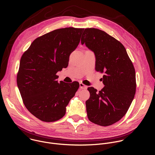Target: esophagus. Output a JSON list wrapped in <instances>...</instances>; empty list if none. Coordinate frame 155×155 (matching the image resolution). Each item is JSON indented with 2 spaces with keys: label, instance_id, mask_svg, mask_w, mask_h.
Returning <instances> with one entry per match:
<instances>
[{
  "label": "esophagus",
  "instance_id": "1",
  "mask_svg": "<svg viewBox=\"0 0 155 155\" xmlns=\"http://www.w3.org/2000/svg\"><path fill=\"white\" fill-rule=\"evenodd\" d=\"M80 87L81 89H86V86L84 85L83 83H80Z\"/></svg>",
  "mask_w": 155,
  "mask_h": 155
}]
</instances>
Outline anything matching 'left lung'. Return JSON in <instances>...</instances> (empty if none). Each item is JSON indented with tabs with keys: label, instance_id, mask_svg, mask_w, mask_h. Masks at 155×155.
Instances as JSON below:
<instances>
[{
	"label": "left lung",
	"instance_id": "1",
	"mask_svg": "<svg viewBox=\"0 0 155 155\" xmlns=\"http://www.w3.org/2000/svg\"><path fill=\"white\" fill-rule=\"evenodd\" d=\"M82 45L94 52L96 70L104 73L105 86L97 92L89 87L90 97L86 101L87 118L102 126L112 125L126 114L136 90V72L123 44L105 32L95 28L84 29Z\"/></svg>",
	"mask_w": 155,
	"mask_h": 155
}]
</instances>
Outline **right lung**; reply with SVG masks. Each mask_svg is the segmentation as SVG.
Returning <instances> with one entry per match:
<instances>
[{"label":"right lung","instance_id":"obj_1","mask_svg":"<svg viewBox=\"0 0 155 155\" xmlns=\"http://www.w3.org/2000/svg\"><path fill=\"white\" fill-rule=\"evenodd\" d=\"M84 29L65 28L37 38L22 56L17 84L24 104L36 118L56 121L79 87L78 82L57 81L58 71L68 66L69 56L80 41Z\"/></svg>","mask_w":155,"mask_h":155}]
</instances>
